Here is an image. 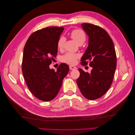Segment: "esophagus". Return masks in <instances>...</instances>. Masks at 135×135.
Masks as SVG:
<instances>
[{"label":"esophagus","instance_id":"34e87169","mask_svg":"<svg viewBox=\"0 0 135 135\" xmlns=\"http://www.w3.org/2000/svg\"><path fill=\"white\" fill-rule=\"evenodd\" d=\"M69 68H70V69L71 70H75L76 68L75 67V66H73V65H70V66H69Z\"/></svg>","mask_w":135,"mask_h":135}]
</instances>
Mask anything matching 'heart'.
I'll use <instances>...</instances> for the list:
<instances>
[{
	"label": "heart",
	"instance_id": "heart-1",
	"mask_svg": "<svg viewBox=\"0 0 135 135\" xmlns=\"http://www.w3.org/2000/svg\"><path fill=\"white\" fill-rule=\"evenodd\" d=\"M71 38L78 43L79 45H82L86 40V35L84 31L82 30H74L70 33ZM65 42V38L64 36H61L57 42V47L59 49H62L64 47ZM79 54L68 52L61 56V60L69 64H73L75 62L76 60L79 58Z\"/></svg>",
	"mask_w": 135,
	"mask_h": 135
}]
</instances>
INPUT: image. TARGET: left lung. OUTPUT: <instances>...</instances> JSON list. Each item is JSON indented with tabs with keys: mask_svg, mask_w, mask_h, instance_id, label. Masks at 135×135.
Segmentation results:
<instances>
[{
	"mask_svg": "<svg viewBox=\"0 0 135 135\" xmlns=\"http://www.w3.org/2000/svg\"><path fill=\"white\" fill-rule=\"evenodd\" d=\"M89 36V45L81 58V64L90 61L91 73H85L79 68L80 76L76 80L82 95L88 100H95L103 96L109 89L113 81L117 66L115 47L111 37L97 25L82 24Z\"/></svg>",
	"mask_w": 135,
	"mask_h": 135,
	"instance_id": "8db88e82",
	"label": "left lung"
}]
</instances>
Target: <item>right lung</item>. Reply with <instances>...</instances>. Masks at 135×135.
I'll list each match as a JSON object with an SVG mask.
<instances>
[{
	"label": "right lung",
	"instance_id": "right-lung-1",
	"mask_svg": "<svg viewBox=\"0 0 135 135\" xmlns=\"http://www.w3.org/2000/svg\"><path fill=\"white\" fill-rule=\"evenodd\" d=\"M63 30V27L43 28L31 34L25 45L22 74L31 93L42 101H51L57 96L69 71L65 63H61L56 71L49 68L57 56V42Z\"/></svg>",
	"mask_w": 135,
	"mask_h": 135
}]
</instances>
